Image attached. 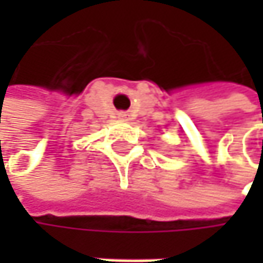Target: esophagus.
Wrapping results in <instances>:
<instances>
[{"label": "esophagus", "instance_id": "obj_1", "mask_svg": "<svg viewBox=\"0 0 263 263\" xmlns=\"http://www.w3.org/2000/svg\"><path fill=\"white\" fill-rule=\"evenodd\" d=\"M119 119L126 120V119H128V114H126V112H120V114H119Z\"/></svg>", "mask_w": 263, "mask_h": 263}]
</instances>
